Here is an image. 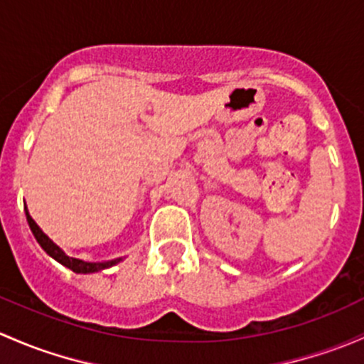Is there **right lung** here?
<instances>
[{"instance_id": "right-lung-1", "label": "right lung", "mask_w": 364, "mask_h": 364, "mask_svg": "<svg viewBox=\"0 0 364 364\" xmlns=\"http://www.w3.org/2000/svg\"><path fill=\"white\" fill-rule=\"evenodd\" d=\"M26 218H28V223H29V227H31V232H33V235L36 237L38 244H40V246L43 247V250L47 251L48 255L52 256V258H55L57 262L63 263L64 267H68V269H71L73 272H76V274L99 272V270L108 269V267H113L114 263L120 262V259H113V262H106V263H89V262H82V259L70 258V256H68L66 252L60 250L59 246H55V244H53L52 240L48 239L47 235H45L43 230H41V228L38 227L36 223H34V220L29 216L28 211H26Z\"/></svg>"}]
</instances>
